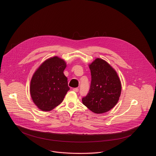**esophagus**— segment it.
Instances as JSON below:
<instances>
[{
  "instance_id": "obj_1",
  "label": "esophagus",
  "mask_w": 156,
  "mask_h": 156,
  "mask_svg": "<svg viewBox=\"0 0 156 156\" xmlns=\"http://www.w3.org/2000/svg\"><path fill=\"white\" fill-rule=\"evenodd\" d=\"M78 90H79V89H78V87H76V88H73V91H75V92H76V93L78 91Z\"/></svg>"
}]
</instances>
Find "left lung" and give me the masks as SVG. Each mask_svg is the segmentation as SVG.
<instances>
[{"label":"left lung","mask_w":156,"mask_h":156,"mask_svg":"<svg viewBox=\"0 0 156 156\" xmlns=\"http://www.w3.org/2000/svg\"><path fill=\"white\" fill-rule=\"evenodd\" d=\"M91 82L83 104L95 114H103L118 102L122 84L116 71L106 61L98 58L89 65Z\"/></svg>","instance_id":"8db88e82"}]
</instances>
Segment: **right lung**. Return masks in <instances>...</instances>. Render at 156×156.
<instances>
[{"mask_svg": "<svg viewBox=\"0 0 156 156\" xmlns=\"http://www.w3.org/2000/svg\"><path fill=\"white\" fill-rule=\"evenodd\" d=\"M65 62L57 57L44 61L33 75L30 94L33 102L42 111H51L63 100L70 90L68 81L63 74Z\"/></svg>", "mask_w": 156, "mask_h": 156, "instance_id": "obj_1", "label": "right lung"}]
</instances>
